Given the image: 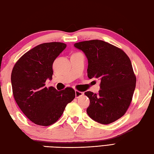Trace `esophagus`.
<instances>
[{
    "mask_svg": "<svg viewBox=\"0 0 154 154\" xmlns=\"http://www.w3.org/2000/svg\"><path fill=\"white\" fill-rule=\"evenodd\" d=\"M83 94V92H81V91L75 90V97H76V98H79V97L82 96Z\"/></svg>",
    "mask_w": 154,
    "mask_h": 154,
    "instance_id": "1",
    "label": "esophagus"
}]
</instances>
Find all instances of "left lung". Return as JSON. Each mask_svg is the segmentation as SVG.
<instances>
[{
  "mask_svg": "<svg viewBox=\"0 0 154 154\" xmlns=\"http://www.w3.org/2000/svg\"><path fill=\"white\" fill-rule=\"evenodd\" d=\"M74 46L86 55L88 77L100 81L99 94L85 93L90 100L88 115L103 124L119 119L128 109L136 87L129 57L120 48L102 40L81 42Z\"/></svg>",
  "mask_w": 154,
  "mask_h": 154,
  "instance_id": "8db88e82",
  "label": "left lung"
}]
</instances>
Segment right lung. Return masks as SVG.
<instances>
[{"mask_svg": "<svg viewBox=\"0 0 154 154\" xmlns=\"http://www.w3.org/2000/svg\"><path fill=\"white\" fill-rule=\"evenodd\" d=\"M66 46L61 42L40 44L23 55L13 67L11 83L14 99L22 112L38 125L55 123L75 97L72 88L57 91L45 86L48 79H52L54 60Z\"/></svg>", "mask_w": 154, "mask_h": 154, "instance_id": "1", "label": "right lung"}]
</instances>
